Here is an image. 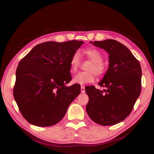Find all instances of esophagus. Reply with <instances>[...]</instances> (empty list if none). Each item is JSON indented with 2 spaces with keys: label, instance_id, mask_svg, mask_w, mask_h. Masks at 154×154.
<instances>
[{
  "label": "esophagus",
  "instance_id": "34e87169",
  "mask_svg": "<svg viewBox=\"0 0 154 154\" xmlns=\"http://www.w3.org/2000/svg\"><path fill=\"white\" fill-rule=\"evenodd\" d=\"M81 93H85V87L84 86L81 87Z\"/></svg>",
  "mask_w": 154,
  "mask_h": 154
}]
</instances>
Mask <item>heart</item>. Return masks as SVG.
I'll return each instance as SVG.
<instances>
[{"label":"heart","instance_id":"obj_1","mask_svg":"<svg viewBox=\"0 0 154 154\" xmlns=\"http://www.w3.org/2000/svg\"><path fill=\"white\" fill-rule=\"evenodd\" d=\"M84 54L89 60L93 61L87 68L89 71L80 72L75 75L73 78L74 83L85 85L93 83L95 79V73L100 76L104 72V67L103 64V55L100 52L93 48H88L84 51ZM81 62L80 55L79 52H75L72 55L70 60V67L72 71H76L79 68Z\"/></svg>","mask_w":154,"mask_h":154}]
</instances>
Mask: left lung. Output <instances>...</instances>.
<instances>
[{
  "label": "left lung",
  "instance_id": "1",
  "mask_svg": "<svg viewBox=\"0 0 154 154\" xmlns=\"http://www.w3.org/2000/svg\"><path fill=\"white\" fill-rule=\"evenodd\" d=\"M109 54V68L98 83L105 89L87 86L86 110L90 119L103 126L119 123L129 115L141 93L142 69L125 45L114 40L90 42Z\"/></svg>",
  "mask_w": 154,
  "mask_h": 154
}]
</instances>
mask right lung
Instances as JSON below:
<instances>
[{
  "mask_svg": "<svg viewBox=\"0 0 154 154\" xmlns=\"http://www.w3.org/2000/svg\"><path fill=\"white\" fill-rule=\"evenodd\" d=\"M82 41L46 42L35 45L19 62L14 97L22 116L33 125H55L81 93L71 81L70 60Z\"/></svg>",
  "mask_w": 154,
  "mask_h": 154,
  "instance_id": "1",
  "label": "right lung"
}]
</instances>
